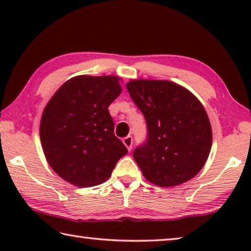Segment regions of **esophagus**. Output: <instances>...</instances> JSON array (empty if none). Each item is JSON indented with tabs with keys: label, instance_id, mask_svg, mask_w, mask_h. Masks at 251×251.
<instances>
[{
	"label": "esophagus",
	"instance_id": "obj_1",
	"mask_svg": "<svg viewBox=\"0 0 251 251\" xmlns=\"http://www.w3.org/2000/svg\"><path fill=\"white\" fill-rule=\"evenodd\" d=\"M123 143L127 147V150L130 151L131 146H133V137L131 136H126L125 138H123Z\"/></svg>",
	"mask_w": 251,
	"mask_h": 251
}]
</instances>
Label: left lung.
<instances>
[{
    "label": "left lung",
    "instance_id": "8db88e82",
    "mask_svg": "<svg viewBox=\"0 0 251 251\" xmlns=\"http://www.w3.org/2000/svg\"><path fill=\"white\" fill-rule=\"evenodd\" d=\"M126 88L146 121V141L133 154L144 177L160 187L192 179L205 165L212 141L201 101L169 80H130Z\"/></svg>",
    "mask_w": 251,
    "mask_h": 251
}]
</instances>
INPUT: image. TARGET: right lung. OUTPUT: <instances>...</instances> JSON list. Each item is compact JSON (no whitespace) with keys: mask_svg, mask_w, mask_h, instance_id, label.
<instances>
[{"mask_svg":"<svg viewBox=\"0 0 251 251\" xmlns=\"http://www.w3.org/2000/svg\"><path fill=\"white\" fill-rule=\"evenodd\" d=\"M116 76H78L63 84L46 105L41 143L50 166L78 187L107 180L128 151L114 134L108 106L122 93Z\"/></svg>","mask_w":251,"mask_h":251,"instance_id":"obj_1","label":"right lung"}]
</instances>
